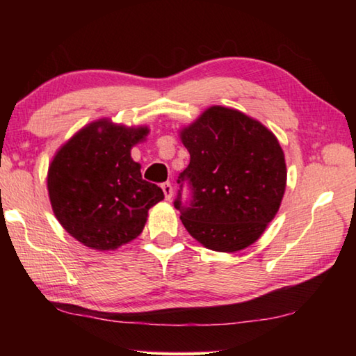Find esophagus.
Returning a JSON list of instances; mask_svg holds the SVG:
<instances>
[{"label": "esophagus", "mask_w": 356, "mask_h": 356, "mask_svg": "<svg viewBox=\"0 0 356 356\" xmlns=\"http://www.w3.org/2000/svg\"><path fill=\"white\" fill-rule=\"evenodd\" d=\"M161 190H163V193H165V197H166V201H170L171 197H172V185H171L170 182H165V184H161Z\"/></svg>", "instance_id": "esophagus-1"}]
</instances>
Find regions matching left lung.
Instances as JSON below:
<instances>
[{
  "label": "left lung",
  "mask_w": 356,
  "mask_h": 356,
  "mask_svg": "<svg viewBox=\"0 0 356 356\" xmlns=\"http://www.w3.org/2000/svg\"><path fill=\"white\" fill-rule=\"evenodd\" d=\"M190 165L179 174L174 207L206 248L240 251L275 218L286 190L284 154L276 136L237 110L212 106L180 134ZM191 188L188 202L181 190Z\"/></svg>",
  "instance_id": "8db88e82"
}]
</instances>
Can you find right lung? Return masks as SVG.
I'll return each instance as SVG.
<instances>
[{
	"label": "right lung",
	"instance_id": "right-lung-1",
	"mask_svg": "<svg viewBox=\"0 0 356 356\" xmlns=\"http://www.w3.org/2000/svg\"><path fill=\"white\" fill-rule=\"evenodd\" d=\"M147 129L94 122L58 150L48 170V195L58 221L78 242L106 251L143 232L147 210L163 200L146 182L130 149Z\"/></svg>",
	"mask_w": 356,
	"mask_h": 356
}]
</instances>
